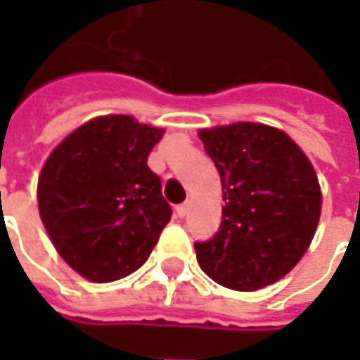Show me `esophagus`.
<instances>
[{
	"label": "esophagus",
	"mask_w": 360,
	"mask_h": 360,
	"mask_svg": "<svg viewBox=\"0 0 360 360\" xmlns=\"http://www.w3.org/2000/svg\"><path fill=\"white\" fill-rule=\"evenodd\" d=\"M175 212H177V216H179V218H185V216L188 214V202L179 204V206L175 208Z\"/></svg>",
	"instance_id": "34e87169"
}]
</instances>
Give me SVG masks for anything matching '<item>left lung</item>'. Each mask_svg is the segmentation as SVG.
Masks as SVG:
<instances>
[{
  "mask_svg": "<svg viewBox=\"0 0 360 360\" xmlns=\"http://www.w3.org/2000/svg\"><path fill=\"white\" fill-rule=\"evenodd\" d=\"M221 177V226L196 243V260L216 283L257 291L293 270L316 233L322 191L299 144L281 129L239 121L200 129Z\"/></svg>",
  "mask_w": 360,
  "mask_h": 360,
  "instance_id": "obj_1",
  "label": "left lung"
}]
</instances>
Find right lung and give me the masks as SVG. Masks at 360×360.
I'll return each instance as SVG.
<instances>
[{
  "mask_svg": "<svg viewBox=\"0 0 360 360\" xmlns=\"http://www.w3.org/2000/svg\"><path fill=\"white\" fill-rule=\"evenodd\" d=\"M162 127L100 115L51 150L38 177V210L59 257L94 283L139 270L172 219L148 167Z\"/></svg>",
  "mask_w": 360,
  "mask_h": 360,
  "instance_id": "1",
  "label": "right lung"
}]
</instances>
